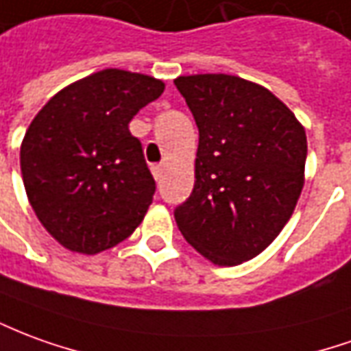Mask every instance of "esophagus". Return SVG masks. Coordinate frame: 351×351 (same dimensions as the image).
<instances>
[{
	"instance_id": "esophagus-1",
	"label": "esophagus",
	"mask_w": 351,
	"mask_h": 351,
	"mask_svg": "<svg viewBox=\"0 0 351 351\" xmlns=\"http://www.w3.org/2000/svg\"><path fill=\"white\" fill-rule=\"evenodd\" d=\"M163 173H165V165H154V167H152V175H154V178H156L158 182L161 180Z\"/></svg>"
}]
</instances>
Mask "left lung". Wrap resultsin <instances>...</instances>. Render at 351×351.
I'll list each match as a JSON object with an SVG mask.
<instances>
[{"label":"left lung","mask_w":351,"mask_h":351,"mask_svg":"<svg viewBox=\"0 0 351 351\" xmlns=\"http://www.w3.org/2000/svg\"><path fill=\"white\" fill-rule=\"evenodd\" d=\"M199 129L192 195L175 209L184 239L217 266L251 261L283 230L304 186L308 142L295 114L228 73L175 80Z\"/></svg>","instance_id":"8db88e82"}]
</instances>
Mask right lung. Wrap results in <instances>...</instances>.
Wrapping results in <instances>:
<instances>
[{
	"label": "right lung",
	"instance_id": "obj_1",
	"mask_svg": "<svg viewBox=\"0 0 351 351\" xmlns=\"http://www.w3.org/2000/svg\"><path fill=\"white\" fill-rule=\"evenodd\" d=\"M163 89L152 75L106 68L58 90L32 119L21 146L26 195L68 251H106L148 213L156 182L129 123Z\"/></svg>",
	"mask_w": 351,
	"mask_h": 351
}]
</instances>
